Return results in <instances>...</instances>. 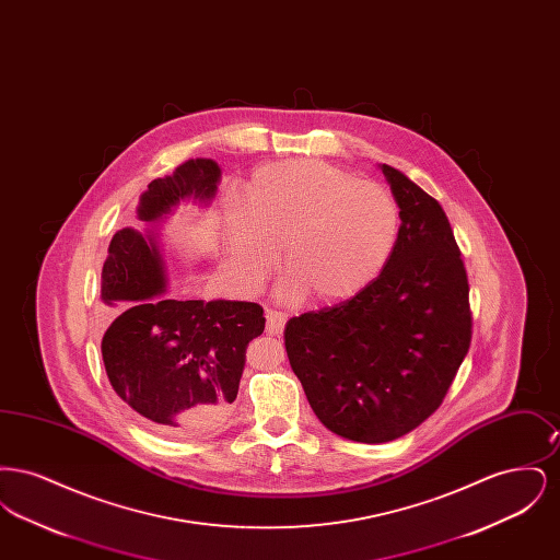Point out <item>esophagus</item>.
<instances>
[{
    "label": "esophagus",
    "mask_w": 560,
    "mask_h": 560,
    "mask_svg": "<svg viewBox=\"0 0 560 560\" xmlns=\"http://www.w3.org/2000/svg\"><path fill=\"white\" fill-rule=\"evenodd\" d=\"M285 327V315L279 311H267V329L268 334L279 336Z\"/></svg>",
    "instance_id": "obj_1"
}]
</instances>
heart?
<instances>
[{
    "label": "heart",
    "mask_w": 560,
    "mask_h": 560,
    "mask_svg": "<svg viewBox=\"0 0 560 560\" xmlns=\"http://www.w3.org/2000/svg\"><path fill=\"white\" fill-rule=\"evenodd\" d=\"M249 210H226L231 258L245 292H260L279 267L281 298L313 293L320 302L347 300L390 265L400 240L399 201L390 188L336 165L292 160L260 167L247 190Z\"/></svg>",
    "instance_id": "obj_1"
}]
</instances>
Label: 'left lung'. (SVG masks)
<instances>
[{"label":"left lung","instance_id":"8db88e82","mask_svg":"<svg viewBox=\"0 0 560 560\" xmlns=\"http://www.w3.org/2000/svg\"><path fill=\"white\" fill-rule=\"evenodd\" d=\"M402 224L397 252L363 292L285 325L290 365L320 424L388 443L445 399L472 338L468 277L443 208L382 163Z\"/></svg>","mask_w":560,"mask_h":560}]
</instances>
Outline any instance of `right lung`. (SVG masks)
Returning <instances> with one entry per match:
<instances>
[{"instance_id":"obj_1","label":"right lung","mask_w":560,"mask_h":560,"mask_svg":"<svg viewBox=\"0 0 560 560\" xmlns=\"http://www.w3.org/2000/svg\"><path fill=\"white\" fill-rule=\"evenodd\" d=\"M213 160H188L140 195L144 231L113 235L101 300L113 313L103 361L117 397L155 432L195 439L222 427L240 393L245 348L265 331L256 302L172 300L158 224L180 201L208 206L218 190Z\"/></svg>"}]
</instances>
